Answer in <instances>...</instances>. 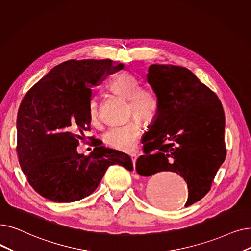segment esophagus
I'll return each instance as SVG.
<instances>
[{
  "label": "esophagus",
  "mask_w": 251,
  "mask_h": 251,
  "mask_svg": "<svg viewBox=\"0 0 251 251\" xmlns=\"http://www.w3.org/2000/svg\"><path fill=\"white\" fill-rule=\"evenodd\" d=\"M130 157H131V159H132V163H133V166L135 167V163H136V159H137V156H136L135 154H132V155H130Z\"/></svg>",
  "instance_id": "obj_1"
}]
</instances>
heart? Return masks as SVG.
I'll use <instances>...</instances> for the list:
<instances>
[{
  "label": "heart",
  "mask_w": 251,
  "mask_h": 251,
  "mask_svg": "<svg viewBox=\"0 0 251 251\" xmlns=\"http://www.w3.org/2000/svg\"><path fill=\"white\" fill-rule=\"evenodd\" d=\"M110 89L120 96L128 99V112L130 116L151 121L157 116L159 101L154 90L147 86H140V81L131 72H122L110 83ZM88 116L92 123L100 118V105L96 99H92L88 106ZM143 132V125L137 118L130 120L123 125L108 128L102 135V140L108 148L120 151H131L137 145Z\"/></svg>",
  "instance_id": "heart-1"
}]
</instances>
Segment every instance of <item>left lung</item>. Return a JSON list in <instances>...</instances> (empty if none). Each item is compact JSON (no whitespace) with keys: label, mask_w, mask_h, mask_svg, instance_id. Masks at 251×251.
I'll list each match as a JSON object with an SVG mask.
<instances>
[{"label":"left lung","mask_w":251,"mask_h":251,"mask_svg":"<svg viewBox=\"0 0 251 251\" xmlns=\"http://www.w3.org/2000/svg\"><path fill=\"white\" fill-rule=\"evenodd\" d=\"M147 80L159 108L143 138L144 152L136 171L150 176L176 172L188 184L186 207L209 192L226 155L225 112L216 94L188 69L151 64Z\"/></svg>","instance_id":"1"}]
</instances>
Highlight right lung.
<instances>
[{
  "instance_id": "1",
  "label": "right lung",
  "mask_w": 251,
  "mask_h": 251,
  "mask_svg": "<svg viewBox=\"0 0 251 251\" xmlns=\"http://www.w3.org/2000/svg\"><path fill=\"white\" fill-rule=\"evenodd\" d=\"M124 68L113 60H68L54 67L24 97L17 114V155L28 183L53 201L81 200L99 187L108 166L133 170L127 154L102 146L89 156L77 147L90 130L92 87Z\"/></svg>"
}]
</instances>
